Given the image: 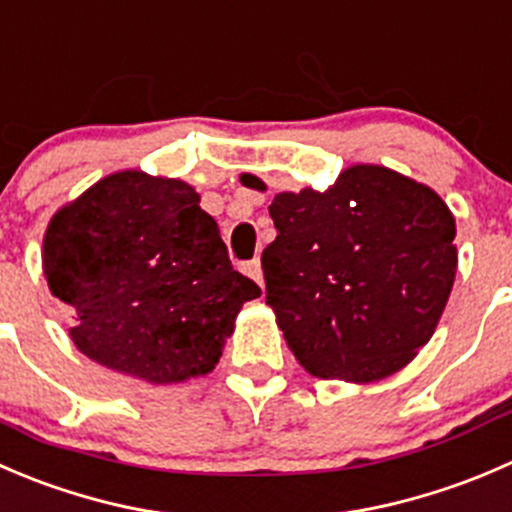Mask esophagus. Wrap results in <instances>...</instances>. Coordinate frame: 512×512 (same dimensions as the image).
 <instances>
[{"label":"esophagus","instance_id":"1","mask_svg":"<svg viewBox=\"0 0 512 512\" xmlns=\"http://www.w3.org/2000/svg\"><path fill=\"white\" fill-rule=\"evenodd\" d=\"M246 273H249V276L254 278L258 286H263V271H261V261H258V258H254V261L246 263Z\"/></svg>","mask_w":512,"mask_h":512}]
</instances>
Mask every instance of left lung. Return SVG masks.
<instances>
[{
  "instance_id": "8db88e82",
  "label": "left lung",
  "mask_w": 512,
  "mask_h": 512,
  "mask_svg": "<svg viewBox=\"0 0 512 512\" xmlns=\"http://www.w3.org/2000/svg\"><path fill=\"white\" fill-rule=\"evenodd\" d=\"M241 184L266 191L254 174ZM266 303L311 376L376 383L430 341L458 268L455 219L426 184L353 164L326 191H281L268 206Z\"/></svg>"
}]
</instances>
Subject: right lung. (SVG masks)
<instances>
[{
  "mask_svg": "<svg viewBox=\"0 0 512 512\" xmlns=\"http://www.w3.org/2000/svg\"><path fill=\"white\" fill-rule=\"evenodd\" d=\"M191 184L116 171L49 221L42 268L72 306L74 346L99 366L164 386L206 376L261 288L234 271Z\"/></svg>",
  "mask_w": 512,
  "mask_h": 512,
  "instance_id": "obj_1",
  "label": "right lung"
}]
</instances>
